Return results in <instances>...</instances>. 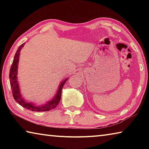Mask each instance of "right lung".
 <instances>
[{
	"instance_id": "add662e5",
	"label": "right lung",
	"mask_w": 149,
	"mask_h": 149,
	"mask_svg": "<svg viewBox=\"0 0 149 149\" xmlns=\"http://www.w3.org/2000/svg\"><path fill=\"white\" fill-rule=\"evenodd\" d=\"M26 43H23L19 47L18 49L17 50L16 54L14 55V60L11 65L10 70V83L12 95H13L14 99L22 107L31 111H36V112H45V111H49L57 107L59 104L61 99V95L62 88L64 87L65 83L67 81L68 78L66 77L64 80H62L60 85H58V89L56 90V94L49 101H47L41 105H36L34 102H28L25 100L23 96L21 94V91L19 85L18 81H17V70H18L19 64V58L20 56V51L22 48L24 47Z\"/></svg>"
}]
</instances>
